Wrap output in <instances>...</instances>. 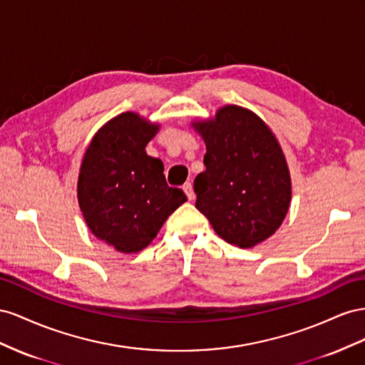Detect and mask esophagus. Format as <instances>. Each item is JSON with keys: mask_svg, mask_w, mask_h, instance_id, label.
<instances>
[{"mask_svg": "<svg viewBox=\"0 0 365 365\" xmlns=\"http://www.w3.org/2000/svg\"><path fill=\"white\" fill-rule=\"evenodd\" d=\"M183 191H185V194H186V197H188L190 200H192L194 199V190H192V183L191 182H186L183 186Z\"/></svg>", "mask_w": 365, "mask_h": 365, "instance_id": "1", "label": "esophagus"}]
</instances>
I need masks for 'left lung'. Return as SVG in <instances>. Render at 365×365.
Returning <instances> with one entry per match:
<instances>
[{
    "label": "left lung",
    "mask_w": 365,
    "mask_h": 365,
    "mask_svg": "<svg viewBox=\"0 0 365 365\" xmlns=\"http://www.w3.org/2000/svg\"><path fill=\"white\" fill-rule=\"evenodd\" d=\"M206 143V170L195 177V207L225 242L252 247L283 223L290 175L272 131L257 114L226 106L214 120L192 123Z\"/></svg>",
    "instance_id": "left-lung-1"
}]
</instances>
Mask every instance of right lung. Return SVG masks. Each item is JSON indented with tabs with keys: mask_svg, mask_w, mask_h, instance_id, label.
<instances>
[{
	"mask_svg": "<svg viewBox=\"0 0 365 365\" xmlns=\"http://www.w3.org/2000/svg\"><path fill=\"white\" fill-rule=\"evenodd\" d=\"M159 127L122 113L91 139L81 165L78 200L90 231L123 254L147 247L186 202L166 183L163 163L145 151Z\"/></svg>",
	"mask_w": 365,
	"mask_h": 365,
	"instance_id": "add662e5",
	"label": "right lung"
}]
</instances>
